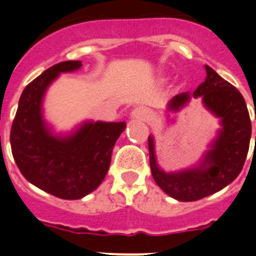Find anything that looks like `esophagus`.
Instances as JSON below:
<instances>
[{
    "label": "esophagus",
    "mask_w": 256,
    "mask_h": 256,
    "mask_svg": "<svg viewBox=\"0 0 256 256\" xmlns=\"http://www.w3.org/2000/svg\"><path fill=\"white\" fill-rule=\"evenodd\" d=\"M150 112H148L146 108H134L132 112H130V118L132 120H142V122H146V120H150Z\"/></svg>",
    "instance_id": "obj_1"
}]
</instances>
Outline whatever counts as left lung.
<instances>
[{
  "instance_id": "left-lung-1",
  "label": "left lung",
  "mask_w": 256,
  "mask_h": 256,
  "mask_svg": "<svg viewBox=\"0 0 256 256\" xmlns=\"http://www.w3.org/2000/svg\"><path fill=\"white\" fill-rule=\"evenodd\" d=\"M204 70L206 80L194 92H180L168 104V112H178L191 100L200 98L207 112L219 120L220 128L202 158L190 168L164 171L156 160L154 136H148L152 178L168 196L179 202L206 198L230 184L240 174L250 146L251 120L244 98L210 66L204 65Z\"/></svg>"
}]
</instances>
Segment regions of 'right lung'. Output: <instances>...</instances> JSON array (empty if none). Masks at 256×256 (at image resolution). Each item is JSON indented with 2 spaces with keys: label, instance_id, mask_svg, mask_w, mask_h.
I'll use <instances>...</instances> for the list:
<instances>
[{
  "label": "right lung",
  "instance_id": "1",
  "mask_svg": "<svg viewBox=\"0 0 256 256\" xmlns=\"http://www.w3.org/2000/svg\"><path fill=\"white\" fill-rule=\"evenodd\" d=\"M82 68L81 61L52 66L21 94L10 144L21 174L38 188L61 199H81L108 174L114 144L126 122L86 120L70 132H57L45 118V96L61 74Z\"/></svg>",
  "mask_w": 256,
  "mask_h": 256
}]
</instances>
